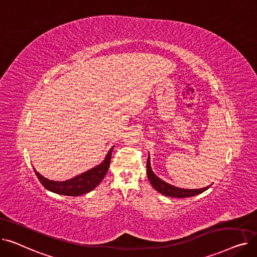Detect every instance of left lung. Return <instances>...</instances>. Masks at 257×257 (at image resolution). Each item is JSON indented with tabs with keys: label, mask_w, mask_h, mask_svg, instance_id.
<instances>
[{
	"label": "left lung",
	"mask_w": 257,
	"mask_h": 257,
	"mask_svg": "<svg viewBox=\"0 0 257 257\" xmlns=\"http://www.w3.org/2000/svg\"><path fill=\"white\" fill-rule=\"evenodd\" d=\"M147 175H148V179H149L152 186L158 193L163 194L165 196H168V197H173V198L193 197V196H196V195H199L201 193L205 192L210 187V185H208L203 188H198V190H196V188L195 190H188V188H181V187L174 186V185L164 181L163 179L157 177L154 174V172L152 171L151 163H150V154L147 160Z\"/></svg>",
	"instance_id": "left-lung-1"
}]
</instances>
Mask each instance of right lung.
I'll use <instances>...</instances> for the list:
<instances>
[{"instance_id": "add662e5", "label": "right lung", "mask_w": 257, "mask_h": 257, "mask_svg": "<svg viewBox=\"0 0 257 257\" xmlns=\"http://www.w3.org/2000/svg\"><path fill=\"white\" fill-rule=\"evenodd\" d=\"M113 147L108 151L105 159L94 168L78 175V176L65 181H54L42 176L35 169L34 172L38 180L48 191L63 196L77 197L89 193L94 187H97L105 177L111 160Z\"/></svg>"}]
</instances>
